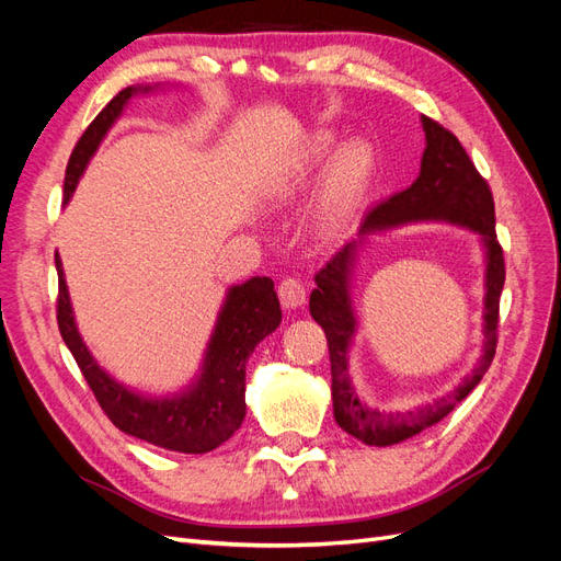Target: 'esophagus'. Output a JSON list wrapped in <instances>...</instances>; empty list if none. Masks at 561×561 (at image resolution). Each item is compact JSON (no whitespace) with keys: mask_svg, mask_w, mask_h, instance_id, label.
Masks as SVG:
<instances>
[{"mask_svg":"<svg viewBox=\"0 0 561 561\" xmlns=\"http://www.w3.org/2000/svg\"><path fill=\"white\" fill-rule=\"evenodd\" d=\"M278 297L285 309H297L301 307L304 299H307V287H304V283L295 276L283 278L278 285Z\"/></svg>","mask_w":561,"mask_h":561,"instance_id":"obj_1","label":"esophagus"}]
</instances>
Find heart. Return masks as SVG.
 Returning <instances> with one entry per match:
<instances>
[{
  "mask_svg": "<svg viewBox=\"0 0 561 561\" xmlns=\"http://www.w3.org/2000/svg\"><path fill=\"white\" fill-rule=\"evenodd\" d=\"M330 147V135H318L311 142L309 154L320 157ZM375 157L365 142H348L336 151L328 165L325 180L318 198V217L322 227H336L358 203L371 175Z\"/></svg>",
  "mask_w": 561,
  "mask_h": 561,
  "instance_id": "heart-1",
  "label": "heart"
}]
</instances>
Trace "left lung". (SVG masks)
<instances>
[{
	"label": "left lung",
	"mask_w": 561,
	"mask_h": 561,
	"mask_svg": "<svg viewBox=\"0 0 561 561\" xmlns=\"http://www.w3.org/2000/svg\"><path fill=\"white\" fill-rule=\"evenodd\" d=\"M421 124L426 130V149H423L419 178L404 192H398L379 203L377 208H371L363 219L360 236L404 222H423V219H443V222L461 225L482 233L486 248L484 348L478 367L451 393L433 400L431 404L416 407L412 412H377L365 407L355 396L348 379L346 353L355 332V318L348 299V274L358 243H346L316 274V290L311 293L309 309L328 336L334 419L348 435L358 437L369 447L398 445L402 439L443 421L482 381L499 344V301L505 283V262L503 248L496 239L494 196H491L489 182L478 173L468 151L451 130L431 116H421Z\"/></svg>",
	"instance_id": "obj_1"
}]
</instances>
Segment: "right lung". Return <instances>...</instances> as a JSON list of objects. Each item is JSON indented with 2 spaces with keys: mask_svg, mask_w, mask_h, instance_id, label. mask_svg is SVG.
Masks as SVG:
<instances>
[{
  "mask_svg": "<svg viewBox=\"0 0 561 561\" xmlns=\"http://www.w3.org/2000/svg\"><path fill=\"white\" fill-rule=\"evenodd\" d=\"M140 89L118 91L107 107L100 112L91 126L83 130L72 149L65 171V201H70L75 186L87 168L100 140L122 114L133 93ZM149 91V89H145ZM58 268V330L62 342L72 351L83 379L91 386L98 404L118 431L140 437L182 454H206L219 447L241 428L245 419V363L266 334L280 325V304L271 278H250L229 290L222 313L217 318L213 339L208 344L206 363L201 379L173 398H142L126 386L116 383L98 367L93 355L75 325L70 295L62 276V264L56 252Z\"/></svg>",
  "mask_w": 561,
  "mask_h": 561,
  "instance_id": "obj_1",
  "label": "right lung"
}]
</instances>
